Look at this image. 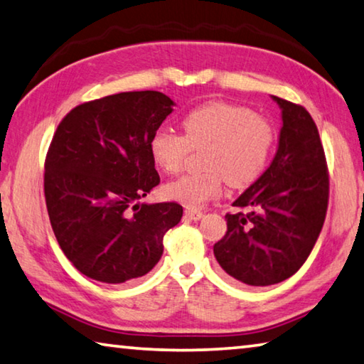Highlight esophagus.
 <instances>
[{
    "label": "esophagus",
    "mask_w": 364,
    "mask_h": 364,
    "mask_svg": "<svg viewBox=\"0 0 364 364\" xmlns=\"http://www.w3.org/2000/svg\"><path fill=\"white\" fill-rule=\"evenodd\" d=\"M184 215H186V217L191 220H200L202 217H204V213H202L200 210H193V208H186V210H184Z\"/></svg>",
    "instance_id": "obj_1"
}]
</instances>
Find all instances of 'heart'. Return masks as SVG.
I'll return each mask as SVG.
<instances>
[{"label":"heart","instance_id":"b5f03b06","mask_svg":"<svg viewBox=\"0 0 364 364\" xmlns=\"http://www.w3.org/2000/svg\"><path fill=\"white\" fill-rule=\"evenodd\" d=\"M184 134L159 128L149 139L154 164L167 175L183 168L193 149L205 146L202 165L207 170L184 175L165 186V196L188 208L205 205L223 191L245 188L260 176L273 152L276 132L267 117L237 104L213 101L184 115Z\"/></svg>","mask_w":364,"mask_h":364}]
</instances>
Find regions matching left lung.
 Masks as SVG:
<instances>
[{
  "label": "left lung",
  "instance_id": "8db88e82",
  "mask_svg": "<svg viewBox=\"0 0 364 364\" xmlns=\"http://www.w3.org/2000/svg\"><path fill=\"white\" fill-rule=\"evenodd\" d=\"M282 109L278 152L267 171L226 213L228 231L213 245L220 267L247 286L291 278L305 263L328 212L329 171L308 110L273 96Z\"/></svg>",
  "mask_w": 364,
  "mask_h": 364
}]
</instances>
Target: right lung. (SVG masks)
<instances>
[{"instance_id": "1", "label": "right lung", "mask_w": 364, "mask_h": 364, "mask_svg": "<svg viewBox=\"0 0 364 364\" xmlns=\"http://www.w3.org/2000/svg\"><path fill=\"white\" fill-rule=\"evenodd\" d=\"M159 91H128L73 107L45 160V199L54 236L80 273L122 284L141 278L180 223L176 202L139 204L160 183L149 139L171 114Z\"/></svg>"}]
</instances>
